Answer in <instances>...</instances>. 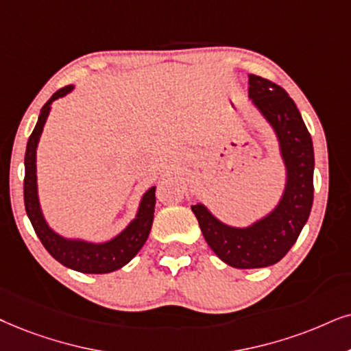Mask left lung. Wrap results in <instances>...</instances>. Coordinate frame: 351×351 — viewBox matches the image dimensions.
I'll use <instances>...</instances> for the list:
<instances>
[{"label":"left lung","mask_w":351,"mask_h":351,"mask_svg":"<svg viewBox=\"0 0 351 351\" xmlns=\"http://www.w3.org/2000/svg\"><path fill=\"white\" fill-rule=\"evenodd\" d=\"M250 97L280 139L288 170L285 194L275 210L250 228H232L206 207L193 206L207 245L237 269L267 267L282 259L298 239L313 207L314 150L308 128L285 88L250 74Z\"/></svg>","instance_id":"1"}]
</instances>
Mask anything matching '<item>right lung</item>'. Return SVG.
<instances>
[{
	"mask_svg": "<svg viewBox=\"0 0 351 351\" xmlns=\"http://www.w3.org/2000/svg\"><path fill=\"white\" fill-rule=\"evenodd\" d=\"M73 86H66L50 97V100L42 106L38 121L35 124L32 134L29 137L27 149H25V176H24V204L25 212L37 233V237L45 250L55 257L58 263L66 267L77 270L84 274H106L113 272L124 264H128L144 246L149 238L150 228L154 221L155 208V188H150L141 202L137 219L121 234L113 238L112 241L104 245H88L82 241H68L53 233L43 220L40 212L37 197V176H35V149H37L38 137L42 134L43 124L50 113V105L58 97H63L71 92Z\"/></svg>",
	"mask_w": 351,
	"mask_h": 351,
	"instance_id": "right-lung-1",
	"label": "right lung"
}]
</instances>
